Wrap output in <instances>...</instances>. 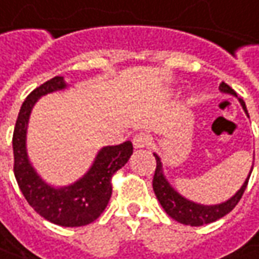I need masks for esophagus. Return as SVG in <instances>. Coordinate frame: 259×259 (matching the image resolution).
<instances>
[{
  "mask_svg": "<svg viewBox=\"0 0 259 259\" xmlns=\"http://www.w3.org/2000/svg\"><path fill=\"white\" fill-rule=\"evenodd\" d=\"M149 143H150V138L145 133H139L133 138V146L136 149H143V147L149 146Z\"/></svg>",
  "mask_w": 259,
  "mask_h": 259,
  "instance_id": "obj_1",
  "label": "esophagus"
}]
</instances>
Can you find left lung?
<instances>
[{
  "mask_svg": "<svg viewBox=\"0 0 259 259\" xmlns=\"http://www.w3.org/2000/svg\"><path fill=\"white\" fill-rule=\"evenodd\" d=\"M219 90H221V93L236 97L239 104H241V107H242V110L249 117L244 100L239 99L229 85L225 84V83H221ZM153 155L156 157V170H155V176H153V191H155L157 201H159L162 208L165 209V212L170 218L181 222L183 225H191V227H201V225H205V224L215 222L219 218H222L227 213H229L231 210L235 208L239 199L242 198L246 185H248V179H249L251 172H252V167H251V170H249L246 179L242 183V186L229 199L221 202V203H215V205H205V203H198V202L191 201V199L185 198L182 193L176 191L174 186L170 185V182L167 181V178H166L160 156L157 153H153Z\"/></svg>",
  "mask_w": 259,
  "mask_h": 259,
  "instance_id": "1",
  "label": "left lung"
}]
</instances>
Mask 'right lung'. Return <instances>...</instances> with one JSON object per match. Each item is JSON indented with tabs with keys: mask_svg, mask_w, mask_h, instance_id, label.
<instances>
[{
	"mask_svg": "<svg viewBox=\"0 0 259 259\" xmlns=\"http://www.w3.org/2000/svg\"><path fill=\"white\" fill-rule=\"evenodd\" d=\"M64 77H54L37 87L23 103L13 136L14 175L24 198L38 215L60 227H83L102 215L112 196L113 175L127 163L133 145L126 140L103 146L81 178L64 186L49 183L34 167L27 150V132L34 106L42 96L66 90Z\"/></svg>",
	"mask_w": 259,
	"mask_h": 259,
	"instance_id": "add662e5",
	"label": "right lung"
}]
</instances>
